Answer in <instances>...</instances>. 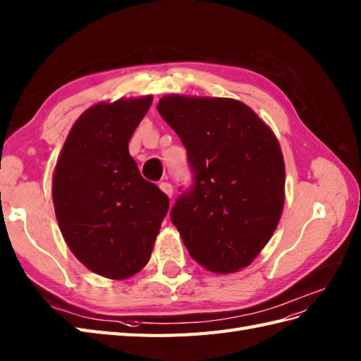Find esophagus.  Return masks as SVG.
<instances>
[{
  "instance_id": "esophagus-1",
  "label": "esophagus",
  "mask_w": 361,
  "mask_h": 361,
  "mask_svg": "<svg viewBox=\"0 0 361 361\" xmlns=\"http://www.w3.org/2000/svg\"><path fill=\"white\" fill-rule=\"evenodd\" d=\"M159 188L165 192L166 196L169 197H171L173 196V187H171V183H169V182H162V183H159Z\"/></svg>"
}]
</instances>
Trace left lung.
<instances>
[{
  "label": "left lung",
  "mask_w": 361,
  "mask_h": 361,
  "mask_svg": "<svg viewBox=\"0 0 361 361\" xmlns=\"http://www.w3.org/2000/svg\"><path fill=\"white\" fill-rule=\"evenodd\" d=\"M157 111L185 145L195 173V187L171 209L190 256L217 274L248 267L285 204V161L274 131L231 98L169 94Z\"/></svg>",
  "instance_id": "obj_1"
}]
</instances>
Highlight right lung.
<instances>
[{
  "label": "right lung",
  "instance_id": "1",
  "mask_svg": "<svg viewBox=\"0 0 361 361\" xmlns=\"http://www.w3.org/2000/svg\"><path fill=\"white\" fill-rule=\"evenodd\" d=\"M152 102L147 94L92 105L56 161L51 196L61 234L75 257L105 279H128L147 265L170 207L128 153Z\"/></svg>",
  "mask_w": 361,
  "mask_h": 361
}]
</instances>
